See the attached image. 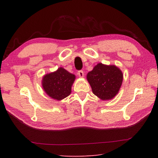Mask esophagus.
<instances>
[{
  "instance_id": "1",
  "label": "esophagus",
  "mask_w": 158,
  "mask_h": 158,
  "mask_svg": "<svg viewBox=\"0 0 158 158\" xmlns=\"http://www.w3.org/2000/svg\"><path fill=\"white\" fill-rule=\"evenodd\" d=\"M77 75L79 76V77L82 78V77H83V76H84V73H83V70H79V71H78V73H77Z\"/></svg>"
}]
</instances>
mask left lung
I'll list each match as a JSON object with an SVG mask.
<instances>
[{"instance_id":"left-lung-1","label":"left lung","mask_w":158,"mask_h":158,"mask_svg":"<svg viewBox=\"0 0 158 158\" xmlns=\"http://www.w3.org/2000/svg\"><path fill=\"white\" fill-rule=\"evenodd\" d=\"M86 77L94 94L102 100H109L118 94L123 77L122 70L115 65L98 63Z\"/></svg>"}]
</instances>
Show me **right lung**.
I'll use <instances>...</instances> for the list:
<instances>
[{"instance_id":"1","label":"right lung","mask_w":158,"mask_h":158,"mask_svg":"<svg viewBox=\"0 0 158 158\" xmlns=\"http://www.w3.org/2000/svg\"><path fill=\"white\" fill-rule=\"evenodd\" d=\"M75 78V75L60 67L56 71L43 76L41 84L43 90L50 98L61 100L70 94Z\"/></svg>"}]
</instances>
